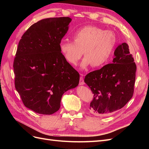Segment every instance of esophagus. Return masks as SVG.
<instances>
[{
	"label": "esophagus",
	"instance_id": "esophagus-1",
	"mask_svg": "<svg viewBox=\"0 0 149 149\" xmlns=\"http://www.w3.org/2000/svg\"><path fill=\"white\" fill-rule=\"evenodd\" d=\"M81 75H83V74H81ZM84 79L83 76H81L80 78H79V85H84Z\"/></svg>",
	"mask_w": 149,
	"mask_h": 149
}]
</instances>
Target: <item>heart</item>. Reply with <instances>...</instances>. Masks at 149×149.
I'll return each instance as SVG.
<instances>
[{
  "label": "heart",
  "mask_w": 149,
  "mask_h": 149,
  "mask_svg": "<svg viewBox=\"0 0 149 149\" xmlns=\"http://www.w3.org/2000/svg\"><path fill=\"white\" fill-rule=\"evenodd\" d=\"M73 42L61 40L60 52L69 63L76 65L83 55L81 69L89 65L99 67L104 65L112 55L116 45L115 33L95 26L86 25L79 29L72 35Z\"/></svg>",
  "instance_id": "1"
}]
</instances>
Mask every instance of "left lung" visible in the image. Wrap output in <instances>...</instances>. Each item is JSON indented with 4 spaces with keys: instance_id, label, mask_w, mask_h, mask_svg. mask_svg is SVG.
I'll return each mask as SVG.
<instances>
[{
    "instance_id": "8db88e82",
    "label": "left lung",
    "mask_w": 149,
    "mask_h": 149,
    "mask_svg": "<svg viewBox=\"0 0 149 149\" xmlns=\"http://www.w3.org/2000/svg\"><path fill=\"white\" fill-rule=\"evenodd\" d=\"M114 54L112 63L91 72L84 78L94 94L89 109L97 116H104L123 108L134 93L136 65L128 45H119Z\"/></svg>"
}]
</instances>
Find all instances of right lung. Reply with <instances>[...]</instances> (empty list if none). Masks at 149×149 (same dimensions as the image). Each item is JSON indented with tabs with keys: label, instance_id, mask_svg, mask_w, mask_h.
Segmentation results:
<instances>
[{
	"label": "right lung",
	"instance_id": "1",
	"mask_svg": "<svg viewBox=\"0 0 149 149\" xmlns=\"http://www.w3.org/2000/svg\"><path fill=\"white\" fill-rule=\"evenodd\" d=\"M71 19L48 18L22 35L13 62L15 86L24 105L41 114L59 110L63 94L79 84V74L65 60L59 44Z\"/></svg>",
	"mask_w": 149,
	"mask_h": 149
}]
</instances>
